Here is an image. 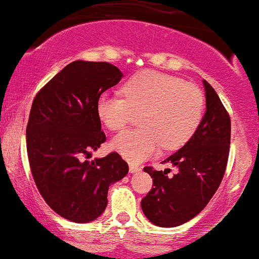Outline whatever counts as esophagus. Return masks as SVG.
I'll list each match as a JSON object with an SVG mask.
<instances>
[{"mask_svg": "<svg viewBox=\"0 0 259 259\" xmlns=\"http://www.w3.org/2000/svg\"><path fill=\"white\" fill-rule=\"evenodd\" d=\"M129 170H130V173H138V171H141L142 170V167L137 166V165H130Z\"/></svg>", "mask_w": 259, "mask_h": 259, "instance_id": "obj_1", "label": "esophagus"}]
</instances>
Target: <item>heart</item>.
I'll return each instance as SVG.
<instances>
[{
	"label": "heart",
	"instance_id": "b5f03b06",
	"mask_svg": "<svg viewBox=\"0 0 259 259\" xmlns=\"http://www.w3.org/2000/svg\"><path fill=\"white\" fill-rule=\"evenodd\" d=\"M124 95L102 94L97 113L109 130L124 129L135 113L141 129L116 135L112 148L130 162L156 155L161 147L176 150L195 134L204 116V95L193 83L169 74L147 71L124 86Z\"/></svg>",
	"mask_w": 259,
	"mask_h": 259
}]
</instances>
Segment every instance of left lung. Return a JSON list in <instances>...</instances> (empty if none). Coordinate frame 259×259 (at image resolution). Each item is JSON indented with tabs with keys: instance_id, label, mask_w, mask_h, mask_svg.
<instances>
[{
	"instance_id": "8db88e82",
	"label": "left lung",
	"mask_w": 259,
	"mask_h": 259,
	"mask_svg": "<svg viewBox=\"0 0 259 259\" xmlns=\"http://www.w3.org/2000/svg\"><path fill=\"white\" fill-rule=\"evenodd\" d=\"M206 111L190 141L164 162L177 167H144L153 188L141 205L144 215L158 227H177L196 217L208 205L222 182L227 166L231 120L220 97L208 81L202 80Z\"/></svg>"
}]
</instances>
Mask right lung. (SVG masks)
Listing matches in <instances>:
<instances>
[{
  "instance_id": "right-lung-1",
  "label": "right lung",
  "mask_w": 259,
  "mask_h": 259,
  "mask_svg": "<svg viewBox=\"0 0 259 259\" xmlns=\"http://www.w3.org/2000/svg\"><path fill=\"white\" fill-rule=\"evenodd\" d=\"M122 76L109 63L76 60L55 74L32 104L27 152L34 183L46 204L72 222L97 220L106 210L109 186L129 171L117 152L88 160L106 141L98 98Z\"/></svg>"
}]
</instances>
